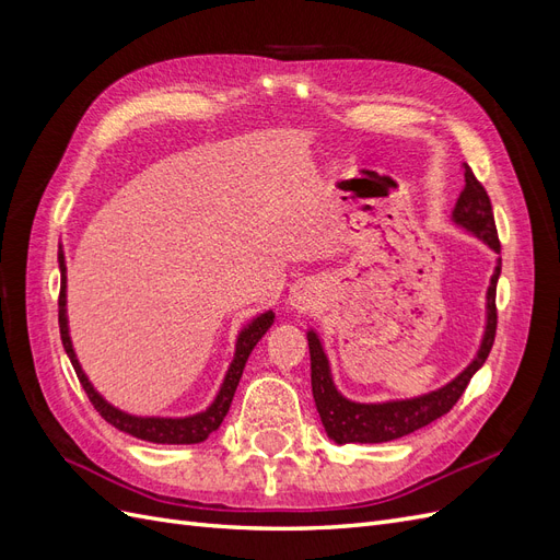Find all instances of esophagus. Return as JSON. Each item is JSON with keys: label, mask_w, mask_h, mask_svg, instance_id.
Listing matches in <instances>:
<instances>
[{"label": "esophagus", "mask_w": 560, "mask_h": 560, "mask_svg": "<svg viewBox=\"0 0 560 560\" xmlns=\"http://www.w3.org/2000/svg\"><path fill=\"white\" fill-rule=\"evenodd\" d=\"M317 296H319V292L311 280H299V282L292 284V290H290V303L296 311L315 308Z\"/></svg>", "instance_id": "esophagus-1"}]
</instances>
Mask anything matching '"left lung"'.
Returning a JSON list of instances; mask_svg holds the SVG:
<instances>
[{
  "instance_id": "1",
  "label": "left lung",
  "mask_w": 560,
  "mask_h": 560,
  "mask_svg": "<svg viewBox=\"0 0 560 560\" xmlns=\"http://www.w3.org/2000/svg\"><path fill=\"white\" fill-rule=\"evenodd\" d=\"M453 222L467 229L469 233L481 238L490 249L500 254V241L495 229L493 206L481 182L474 177L471 167L465 163V189L457 198L453 208ZM502 270V259H498V266L493 270V278L488 284L486 294V331L483 341L477 352V358L463 371L460 376H455L448 385L434 389L430 395L401 399V401H383V404H360L350 401L341 393H338L331 381V369L325 350L315 331H308V348H311V383H313V397L317 413L322 418L329 439L336 444H383L393 442V439L411 434L420 428L430 425L436 418L448 413L455 401L463 397L465 387L469 385L471 376L483 366L488 360V352L495 341L498 329V308H495V290L498 278Z\"/></svg>"
}]
</instances>
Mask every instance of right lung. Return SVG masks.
<instances>
[{
	"instance_id": "right-lung-1",
	"label": "right lung",
	"mask_w": 560,
	"mask_h": 560,
	"mask_svg": "<svg viewBox=\"0 0 560 560\" xmlns=\"http://www.w3.org/2000/svg\"><path fill=\"white\" fill-rule=\"evenodd\" d=\"M58 261H60V296H58V322H60V338H62V346L67 358H70L74 371H77V378L81 383V387L86 389V395L91 399V404L95 406V411L103 416L109 425H114L116 430H121L130 436H138L144 439V442L151 444H200L206 442V439L222 425V420L229 413V406L233 401L235 395V387L241 383L243 376V369L245 362L249 358V352L254 350V346L259 343V338L270 329L276 319L273 311H266L259 317H254L249 325L241 331L238 336V343H235V358L226 371V378L222 383V389H219V395L214 397V401L208 406L202 413L189 416V418H142V416H130L126 411H118L116 406L107 404L103 397L97 395V389L89 383L86 374H83V369L77 360L72 341H70V329H67V311H65V303H67V276H65V254L60 249L58 254Z\"/></svg>"
}]
</instances>
